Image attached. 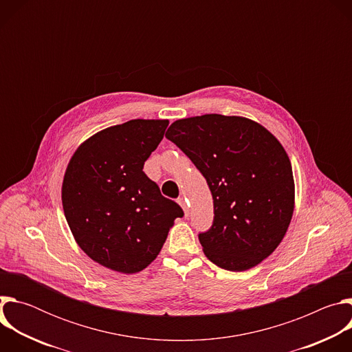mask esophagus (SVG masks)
Returning <instances> with one entry per match:
<instances>
[{"label":"esophagus","mask_w":352,"mask_h":352,"mask_svg":"<svg viewBox=\"0 0 352 352\" xmlns=\"http://www.w3.org/2000/svg\"><path fill=\"white\" fill-rule=\"evenodd\" d=\"M178 204H179V206L184 209L185 216H188V214H189V208H188V204H186V199H184V197H178Z\"/></svg>","instance_id":"1"}]
</instances>
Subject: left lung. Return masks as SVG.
<instances>
[{
	"mask_svg": "<svg viewBox=\"0 0 352 352\" xmlns=\"http://www.w3.org/2000/svg\"><path fill=\"white\" fill-rule=\"evenodd\" d=\"M166 138L206 178L214 219L199 241L210 262L230 272L259 265L283 241L294 213L292 167L281 143L243 117L177 120Z\"/></svg>",
	"mask_w": 352,
	"mask_h": 352,
	"instance_id": "obj_1",
	"label": "left lung"
}]
</instances>
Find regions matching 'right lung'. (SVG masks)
Returning <instances> with one entry per match:
<instances>
[{"mask_svg": "<svg viewBox=\"0 0 352 352\" xmlns=\"http://www.w3.org/2000/svg\"><path fill=\"white\" fill-rule=\"evenodd\" d=\"M168 120H131L85 140L71 157L61 189L76 243L102 266L132 274L152 263L184 212L164 197L143 164Z\"/></svg>", "mask_w": 352, "mask_h": 352, "instance_id": "add662e5", "label": "right lung"}]
</instances>
